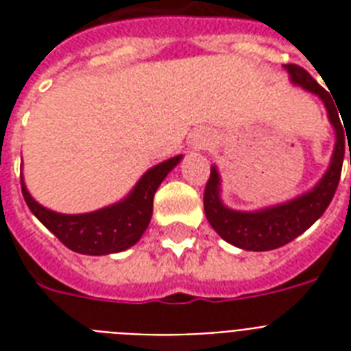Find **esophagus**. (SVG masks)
Listing matches in <instances>:
<instances>
[{
  "label": "esophagus",
  "instance_id": "esophagus-1",
  "mask_svg": "<svg viewBox=\"0 0 351 351\" xmlns=\"http://www.w3.org/2000/svg\"><path fill=\"white\" fill-rule=\"evenodd\" d=\"M191 143L195 149H206L211 145V136H209L208 132H198L197 136L193 138Z\"/></svg>",
  "mask_w": 351,
  "mask_h": 351
}]
</instances>
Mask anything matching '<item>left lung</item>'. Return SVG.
<instances>
[{"instance_id":"obj_1","label":"left lung","mask_w":351,"mask_h":351,"mask_svg":"<svg viewBox=\"0 0 351 351\" xmlns=\"http://www.w3.org/2000/svg\"><path fill=\"white\" fill-rule=\"evenodd\" d=\"M284 67L288 69L293 84L304 87L310 93H315L324 101L330 121L335 127L337 143H335L330 169L326 171L322 180L310 193L295 198L291 202L262 209V211H255V213L233 211V209H228L224 204L220 202L219 173H217V167H211V175H209L206 191H204L206 217H208L209 224L213 226V230L226 242L247 251L277 250L280 245L288 244L293 239H297L300 233H304L330 206L333 195L337 191L341 171H343L344 131H346V127L343 129L341 118H339L337 109H335L337 101L333 104L330 93L317 84L308 71H304L299 65H284Z\"/></svg>"}]
</instances>
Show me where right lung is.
I'll return each mask as SVG.
<instances>
[{
    "mask_svg": "<svg viewBox=\"0 0 351 351\" xmlns=\"http://www.w3.org/2000/svg\"><path fill=\"white\" fill-rule=\"evenodd\" d=\"M175 156L154 165L140 178L125 200L85 215H62L43 208L30 197L21 178V193L29 209L62 244L82 255H109L136 244L153 215V198L167 173L180 162Z\"/></svg>",
    "mask_w": 351,
    "mask_h": 351,
    "instance_id": "1",
    "label": "right lung"
}]
</instances>
